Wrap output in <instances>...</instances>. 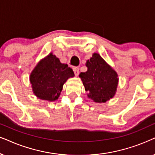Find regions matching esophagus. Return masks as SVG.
<instances>
[{
	"label": "esophagus",
	"mask_w": 155,
	"mask_h": 155,
	"mask_svg": "<svg viewBox=\"0 0 155 155\" xmlns=\"http://www.w3.org/2000/svg\"><path fill=\"white\" fill-rule=\"evenodd\" d=\"M73 71H74V73H75V75L76 76H78V75H79L80 73V71H79V68L78 67H75L73 68Z\"/></svg>",
	"instance_id": "esophagus-1"
}]
</instances>
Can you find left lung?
Segmentation results:
<instances>
[{"mask_svg":"<svg viewBox=\"0 0 155 155\" xmlns=\"http://www.w3.org/2000/svg\"><path fill=\"white\" fill-rule=\"evenodd\" d=\"M87 70L80 74L88 97L95 102H105L113 97L118 84L117 74L99 54L94 53L86 63Z\"/></svg>","mask_w":155,"mask_h":155,"instance_id":"left-lung-1","label":"left lung"}]
</instances>
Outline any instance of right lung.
<instances>
[{
	"label": "right lung",
	"instance_id": "1",
	"mask_svg": "<svg viewBox=\"0 0 155 155\" xmlns=\"http://www.w3.org/2000/svg\"><path fill=\"white\" fill-rule=\"evenodd\" d=\"M74 73L67 64L60 62L50 54L42 60L30 76L33 92L40 99L55 101L60 96L63 85Z\"/></svg>",
	"mask_w": 155,
	"mask_h": 155
}]
</instances>
